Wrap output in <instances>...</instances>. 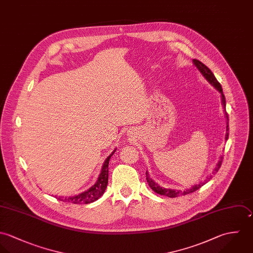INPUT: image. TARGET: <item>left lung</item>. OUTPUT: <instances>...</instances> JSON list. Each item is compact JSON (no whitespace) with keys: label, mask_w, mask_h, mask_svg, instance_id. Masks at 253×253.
I'll return each instance as SVG.
<instances>
[{"label":"left lung","mask_w":253,"mask_h":253,"mask_svg":"<svg viewBox=\"0 0 253 253\" xmlns=\"http://www.w3.org/2000/svg\"><path fill=\"white\" fill-rule=\"evenodd\" d=\"M193 62L194 64L196 65V67L199 69V71L202 73V76L207 80L208 83H210L216 90L219 91V93L221 94V99H222V104H223V107H224V110H226V99H225V96L223 94V90H222V87L220 85V83L217 81V79L215 78L214 74L212 73V71L205 65L203 64L202 61L198 60V59H193ZM225 115L227 117V120L228 119V114L227 112L225 111ZM229 138V125H227V133H226V140H228ZM222 161H223V156L220 157V160L218 161V163L216 164V167L213 171V174L217 173L219 168L221 167V164H222ZM146 176H147V182L149 183V186L152 189L153 192H155L156 194H159L161 196H165V197H168V198H177L178 196L182 195V196H185V195H188V194H191V193H194L196 192L197 190H199L200 188H202V186L206 183V180L204 182L200 183L199 185H195L193 186L192 188L190 189H187L185 191H178V190H171V189H165V188H162L160 187L158 184H156L154 181H152V179H151L150 175L148 172H146ZM211 177V176H210ZM209 179V178H207Z\"/></svg>","instance_id":"8db88e82"}]
</instances>
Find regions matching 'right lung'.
<instances>
[{"label":"right lung","mask_w":253,"mask_h":253,"mask_svg":"<svg viewBox=\"0 0 253 253\" xmlns=\"http://www.w3.org/2000/svg\"><path fill=\"white\" fill-rule=\"evenodd\" d=\"M116 149L111 152L107 158L104 160L103 165L101 167V174L98 178V181L96 182V184L94 186H92L90 189H88L87 191L73 196V197H56L55 198L61 202H70V203H74V204H88L91 202H96L97 200H99L101 196L103 195L106 187H107V183H108V163H109V159L112 156V154L115 152Z\"/></svg>","instance_id":"obj_1"}]
</instances>
